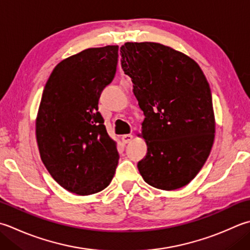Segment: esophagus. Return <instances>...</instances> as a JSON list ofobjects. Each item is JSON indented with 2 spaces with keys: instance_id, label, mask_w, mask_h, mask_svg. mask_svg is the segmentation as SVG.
<instances>
[{
  "instance_id": "34e87169",
  "label": "esophagus",
  "mask_w": 250,
  "mask_h": 250,
  "mask_svg": "<svg viewBox=\"0 0 250 250\" xmlns=\"http://www.w3.org/2000/svg\"><path fill=\"white\" fill-rule=\"evenodd\" d=\"M133 140V135L132 134H125V135H122V142H124L125 144H128L130 142Z\"/></svg>"
}]
</instances>
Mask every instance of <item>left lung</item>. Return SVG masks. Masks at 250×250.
I'll list each match as a JSON object with an SVG mask.
<instances>
[{"mask_svg": "<svg viewBox=\"0 0 250 250\" xmlns=\"http://www.w3.org/2000/svg\"><path fill=\"white\" fill-rule=\"evenodd\" d=\"M120 55L145 116L147 154L139 161L140 173L156 188H183L203 168L214 140L206 77L192 58L159 43H125Z\"/></svg>", "mask_w": 250, "mask_h": 250, "instance_id": "8db88e82", "label": "left lung"}]
</instances>
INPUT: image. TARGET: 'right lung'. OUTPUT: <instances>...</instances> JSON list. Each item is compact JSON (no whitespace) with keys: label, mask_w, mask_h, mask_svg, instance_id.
Masks as SVG:
<instances>
[{"label":"right lung","mask_w":250,"mask_h":250,"mask_svg":"<svg viewBox=\"0 0 250 250\" xmlns=\"http://www.w3.org/2000/svg\"><path fill=\"white\" fill-rule=\"evenodd\" d=\"M117 63V45L87 48L58 63L44 86L36 125L41 159L52 178L77 195L108 187L118 165L99 111Z\"/></svg>","instance_id":"1"}]
</instances>
